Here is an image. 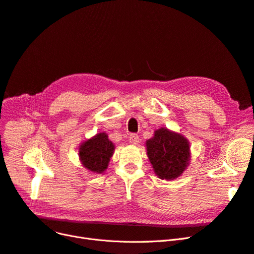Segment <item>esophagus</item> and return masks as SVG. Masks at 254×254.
Returning a JSON list of instances; mask_svg holds the SVG:
<instances>
[{
	"instance_id": "esophagus-1",
	"label": "esophagus",
	"mask_w": 254,
	"mask_h": 254,
	"mask_svg": "<svg viewBox=\"0 0 254 254\" xmlns=\"http://www.w3.org/2000/svg\"><path fill=\"white\" fill-rule=\"evenodd\" d=\"M129 143L130 144H133V145H137L138 143H139V136L137 135V134H131L130 136H129Z\"/></svg>"
}]
</instances>
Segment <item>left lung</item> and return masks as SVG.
I'll list each match as a JSON object with an SVG mask.
<instances>
[{
	"label": "left lung",
	"mask_w": 254,
	"mask_h": 254,
	"mask_svg": "<svg viewBox=\"0 0 254 254\" xmlns=\"http://www.w3.org/2000/svg\"><path fill=\"white\" fill-rule=\"evenodd\" d=\"M145 145L153 171L161 180L178 179L189 166L190 142L180 133L161 127L154 130Z\"/></svg>",
	"instance_id": "1"
}]
</instances>
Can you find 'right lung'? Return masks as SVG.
<instances>
[{
  "instance_id": "right-lung-1",
  "label": "right lung",
  "mask_w": 254,
  "mask_h": 254,
  "mask_svg": "<svg viewBox=\"0 0 254 254\" xmlns=\"http://www.w3.org/2000/svg\"><path fill=\"white\" fill-rule=\"evenodd\" d=\"M115 145L106 133H98L79 146V158L83 167L92 173H103L113 156Z\"/></svg>"
}]
</instances>
